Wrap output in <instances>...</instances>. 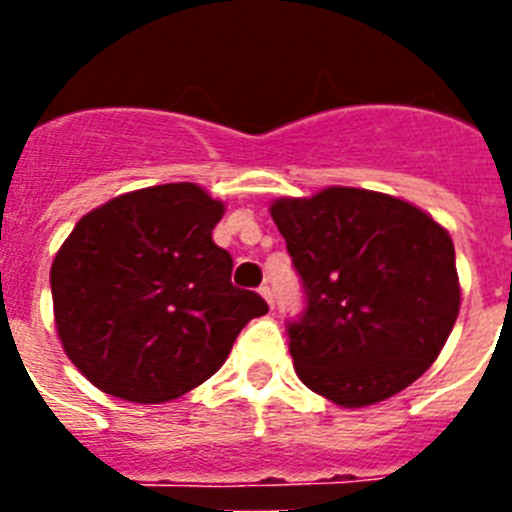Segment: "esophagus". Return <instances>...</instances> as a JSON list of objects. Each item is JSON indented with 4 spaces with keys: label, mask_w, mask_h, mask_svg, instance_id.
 Here are the masks:
<instances>
[{
    "label": "esophagus",
    "mask_w": 512,
    "mask_h": 512,
    "mask_svg": "<svg viewBox=\"0 0 512 512\" xmlns=\"http://www.w3.org/2000/svg\"><path fill=\"white\" fill-rule=\"evenodd\" d=\"M259 292H261V297H264V300L269 302V307H274V289H271L269 284H264V287H261Z\"/></svg>",
    "instance_id": "esophagus-1"
}]
</instances>
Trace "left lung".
Returning a JSON list of instances; mask_svg holds the SVG:
<instances>
[{
  "label": "left lung",
  "instance_id": "8db88e82",
  "mask_svg": "<svg viewBox=\"0 0 512 512\" xmlns=\"http://www.w3.org/2000/svg\"><path fill=\"white\" fill-rule=\"evenodd\" d=\"M269 212L307 295L289 323L302 384L341 408L410 387L459 315L449 230L400 197L356 187L282 197Z\"/></svg>",
  "mask_w": 512,
  "mask_h": 512
}]
</instances>
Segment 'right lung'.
Segmentation results:
<instances>
[{"label":"right lung","instance_id":"add662e5","mask_svg":"<svg viewBox=\"0 0 512 512\" xmlns=\"http://www.w3.org/2000/svg\"><path fill=\"white\" fill-rule=\"evenodd\" d=\"M225 205L192 182L135 189L74 225L51 266L58 338L94 387L140 405L187 395L269 312L230 282L212 228Z\"/></svg>","mask_w":512,"mask_h":512}]
</instances>
